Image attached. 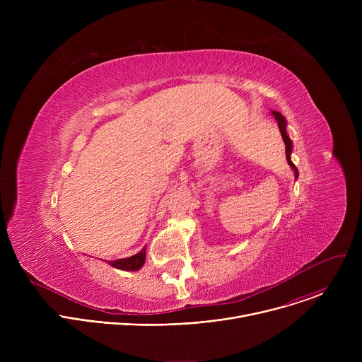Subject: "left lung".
I'll return each mask as SVG.
<instances>
[{
	"mask_svg": "<svg viewBox=\"0 0 362 362\" xmlns=\"http://www.w3.org/2000/svg\"><path fill=\"white\" fill-rule=\"evenodd\" d=\"M271 115L275 117V120L278 122V126H279V132H281V134H282V139H284V143H285V153H286V160H288V165L291 166V169L293 170V175H295V179H298V176H299V173H298V169H296V166L292 163V160H291V154H292V148H293V146H292V141H291V139H289V136H288V133H286V120H285V117L279 113V112H271Z\"/></svg>",
	"mask_w": 362,
	"mask_h": 362,
	"instance_id": "8db88e82",
	"label": "left lung"
}]
</instances>
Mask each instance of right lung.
<instances>
[{"instance_id": "right-lung-1", "label": "right lung", "mask_w": 362, "mask_h": 362, "mask_svg": "<svg viewBox=\"0 0 362 362\" xmlns=\"http://www.w3.org/2000/svg\"><path fill=\"white\" fill-rule=\"evenodd\" d=\"M146 261V246L136 255L124 257V259H116V261H109L107 264L116 269L122 271H139Z\"/></svg>"}]
</instances>
